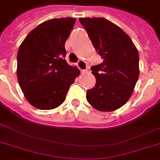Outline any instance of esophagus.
I'll use <instances>...</instances> for the list:
<instances>
[{"instance_id":"esophagus-1","label":"esophagus","mask_w":160,"mask_h":160,"mask_svg":"<svg viewBox=\"0 0 160 160\" xmlns=\"http://www.w3.org/2000/svg\"><path fill=\"white\" fill-rule=\"evenodd\" d=\"M78 66H79V69L80 70L81 73H85L87 71V64L84 60H80L78 62Z\"/></svg>"}]
</instances>
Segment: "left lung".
Returning <instances> with one entry per match:
<instances>
[{
    "mask_svg": "<svg viewBox=\"0 0 160 160\" xmlns=\"http://www.w3.org/2000/svg\"><path fill=\"white\" fill-rule=\"evenodd\" d=\"M103 62L91 67L96 79L86 99L99 111L119 109L129 100L139 79V53L120 27L101 17L80 18Z\"/></svg>",
    "mask_w": 160,
    "mask_h": 160,
    "instance_id": "obj_1",
    "label": "left lung"
}]
</instances>
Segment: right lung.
Masks as SVG:
<instances>
[{
  "label": "right lung",
  "instance_id": "1",
  "mask_svg": "<svg viewBox=\"0 0 160 160\" xmlns=\"http://www.w3.org/2000/svg\"><path fill=\"white\" fill-rule=\"evenodd\" d=\"M75 18L51 19L26 36L17 53V79L28 102L40 109L60 106L68 90L80 75L68 65L65 44Z\"/></svg>",
  "mask_w": 160,
  "mask_h": 160
}]
</instances>
